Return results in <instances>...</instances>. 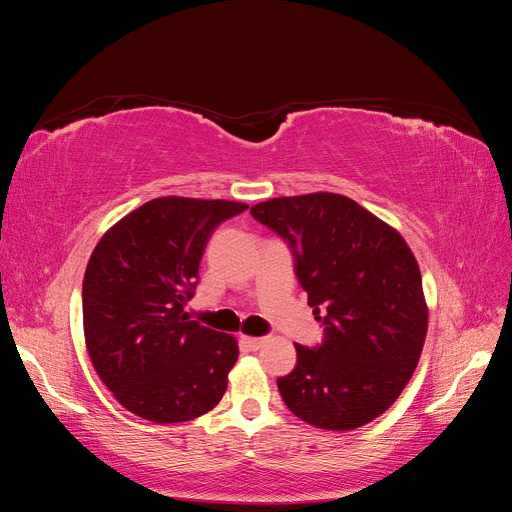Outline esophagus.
I'll return each instance as SVG.
<instances>
[{
	"mask_svg": "<svg viewBox=\"0 0 512 512\" xmlns=\"http://www.w3.org/2000/svg\"><path fill=\"white\" fill-rule=\"evenodd\" d=\"M241 342L250 348V350H258L262 348V344H265V337H250V335H243Z\"/></svg>",
	"mask_w": 512,
	"mask_h": 512,
	"instance_id": "esophagus-1",
	"label": "esophagus"
}]
</instances>
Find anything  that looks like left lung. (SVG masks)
<instances>
[{"label":"left lung","mask_w":512,"mask_h":512,"mask_svg":"<svg viewBox=\"0 0 512 512\" xmlns=\"http://www.w3.org/2000/svg\"><path fill=\"white\" fill-rule=\"evenodd\" d=\"M282 235L297 260L324 342L297 348L277 380L288 410L318 429L350 431L389 410L425 346L429 309L406 239L352 198L280 196L250 209Z\"/></svg>","instance_id":"obj_1"}]
</instances>
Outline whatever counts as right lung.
<instances>
[{"instance_id": "add662e5", "label": "right lung", "mask_w": 512, "mask_h": 512, "mask_svg": "<svg viewBox=\"0 0 512 512\" xmlns=\"http://www.w3.org/2000/svg\"><path fill=\"white\" fill-rule=\"evenodd\" d=\"M235 200L162 196L108 228L83 280V331L96 374L119 404L151 423L207 414L226 393L237 339L190 320L198 265Z\"/></svg>"}]
</instances>
